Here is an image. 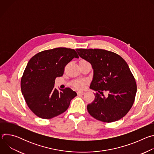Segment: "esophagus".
Wrapping results in <instances>:
<instances>
[{"label": "esophagus", "mask_w": 154, "mask_h": 154, "mask_svg": "<svg viewBox=\"0 0 154 154\" xmlns=\"http://www.w3.org/2000/svg\"><path fill=\"white\" fill-rule=\"evenodd\" d=\"M77 94H78V95H84V94H85V92H83V91H78V92H77Z\"/></svg>", "instance_id": "34e87169"}]
</instances>
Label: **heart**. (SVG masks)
Returning a JSON list of instances; mask_svg holds the SVG:
<instances>
[{"instance_id":"1","label":"heart","mask_w":154,"mask_h":154,"mask_svg":"<svg viewBox=\"0 0 154 154\" xmlns=\"http://www.w3.org/2000/svg\"><path fill=\"white\" fill-rule=\"evenodd\" d=\"M74 86L77 89L82 90L84 88L85 81L84 80H77L74 83Z\"/></svg>"}]
</instances>
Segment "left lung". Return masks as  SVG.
Segmentation results:
<instances>
[{
	"label": "left lung",
	"instance_id": "8db88e82",
	"mask_svg": "<svg viewBox=\"0 0 154 154\" xmlns=\"http://www.w3.org/2000/svg\"><path fill=\"white\" fill-rule=\"evenodd\" d=\"M83 59L93 69L90 88L97 91L94 101L87 106L95 119L112 122L123 118L132 106L137 93V84L126 61L119 55L103 49H77ZM108 93L105 97L103 92Z\"/></svg>",
	"mask_w": 154,
	"mask_h": 154
}]
</instances>
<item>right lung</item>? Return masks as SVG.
<instances>
[{
    "mask_svg": "<svg viewBox=\"0 0 154 154\" xmlns=\"http://www.w3.org/2000/svg\"><path fill=\"white\" fill-rule=\"evenodd\" d=\"M74 58H79L74 49L58 48L39 52L28 62L21 79V91L37 116L48 119L64 113L77 96L69 88L58 91L54 87L55 79L63 75L65 65Z\"/></svg>",
    "mask_w": 154,
    "mask_h": 154,
    "instance_id": "right-lung-1",
    "label": "right lung"
}]
</instances>
